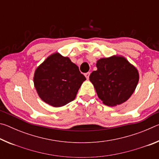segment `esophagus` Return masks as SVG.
<instances>
[{
  "label": "esophagus",
  "mask_w": 159,
  "mask_h": 159,
  "mask_svg": "<svg viewBox=\"0 0 159 159\" xmlns=\"http://www.w3.org/2000/svg\"><path fill=\"white\" fill-rule=\"evenodd\" d=\"M90 74V72H87V73H85V76L86 77V79H89Z\"/></svg>",
  "instance_id": "obj_1"
}]
</instances>
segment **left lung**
I'll list each match as a JSON object with an SVG mask.
<instances>
[{
    "instance_id": "1",
    "label": "left lung",
    "mask_w": 159,
    "mask_h": 159,
    "mask_svg": "<svg viewBox=\"0 0 159 159\" xmlns=\"http://www.w3.org/2000/svg\"><path fill=\"white\" fill-rule=\"evenodd\" d=\"M97 71L90 75L98 98L107 106L114 107L127 101L139 80L135 67L123 57L113 56L97 61Z\"/></svg>"
}]
</instances>
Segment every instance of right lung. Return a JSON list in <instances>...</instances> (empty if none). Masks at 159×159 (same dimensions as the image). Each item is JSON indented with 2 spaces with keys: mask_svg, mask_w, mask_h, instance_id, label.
Instances as JSON below:
<instances>
[{
  "mask_svg": "<svg viewBox=\"0 0 159 159\" xmlns=\"http://www.w3.org/2000/svg\"><path fill=\"white\" fill-rule=\"evenodd\" d=\"M85 80L79 67L59 53L50 55L38 67L34 78L40 98L55 107L73 101Z\"/></svg>",
  "mask_w": 159,
  "mask_h": 159,
  "instance_id": "add662e5",
  "label": "right lung"
}]
</instances>
